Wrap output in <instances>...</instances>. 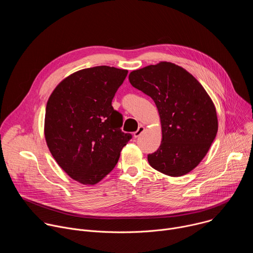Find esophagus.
I'll list each match as a JSON object with an SVG mask.
<instances>
[{
    "instance_id": "34e87169",
    "label": "esophagus",
    "mask_w": 253,
    "mask_h": 253,
    "mask_svg": "<svg viewBox=\"0 0 253 253\" xmlns=\"http://www.w3.org/2000/svg\"><path fill=\"white\" fill-rule=\"evenodd\" d=\"M144 130H145V127H144V126H142V125H140L139 126V128L134 132V137L135 138H138L143 132H144Z\"/></svg>"
}]
</instances>
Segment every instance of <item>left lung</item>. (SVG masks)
I'll return each instance as SVG.
<instances>
[{
	"instance_id": "left-lung-1",
	"label": "left lung",
	"mask_w": 253,
	"mask_h": 253,
	"mask_svg": "<svg viewBox=\"0 0 253 253\" xmlns=\"http://www.w3.org/2000/svg\"><path fill=\"white\" fill-rule=\"evenodd\" d=\"M129 81L153 99L160 116L162 141L148 155L150 166L172 177L193 170L218 130L215 106L205 89L189 72L170 62L132 71Z\"/></svg>"
}]
</instances>
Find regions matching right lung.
Masks as SVG:
<instances>
[{
  "label": "right lung",
  "mask_w": 253,
  "mask_h": 253,
  "mask_svg": "<svg viewBox=\"0 0 253 253\" xmlns=\"http://www.w3.org/2000/svg\"><path fill=\"white\" fill-rule=\"evenodd\" d=\"M127 70L97 66L75 72L47 102L45 138L59 166L84 185H94L117 164L132 138L121 130L122 115L112 100Z\"/></svg>",
  "instance_id": "add662e5"
}]
</instances>
